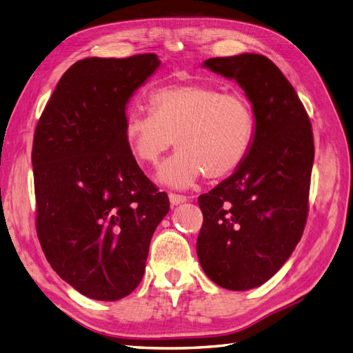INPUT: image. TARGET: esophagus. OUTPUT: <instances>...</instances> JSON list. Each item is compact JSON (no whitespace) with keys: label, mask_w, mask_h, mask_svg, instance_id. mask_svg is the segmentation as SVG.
<instances>
[{"label":"esophagus","mask_w":353,"mask_h":353,"mask_svg":"<svg viewBox=\"0 0 353 353\" xmlns=\"http://www.w3.org/2000/svg\"><path fill=\"white\" fill-rule=\"evenodd\" d=\"M168 198H170V203L173 205H179L186 201V196L185 195H180V194H174V192H170L168 194Z\"/></svg>","instance_id":"obj_1"}]
</instances>
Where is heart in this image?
Returning <instances> with one entry per match:
<instances>
[{
  "mask_svg": "<svg viewBox=\"0 0 353 353\" xmlns=\"http://www.w3.org/2000/svg\"><path fill=\"white\" fill-rule=\"evenodd\" d=\"M256 119L249 99L218 86L186 83L150 94V112L131 110L123 137L140 164L155 165L173 146L180 148L159 168V180L189 186L198 177H228L246 161L255 140Z\"/></svg>",
  "mask_w": 353,
  "mask_h": 353,
  "instance_id": "1",
  "label": "heart"
}]
</instances>
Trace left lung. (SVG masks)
<instances>
[{
	"label": "left lung",
	"mask_w": 353,
	"mask_h": 353,
	"mask_svg": "<svg viewBox=\"0 0 353 353\" xmlns=\"http://www.w3.org/2000/svg\"><path fill=\"white\" fill-rule=\"evenodd\" d=\"M204 67L234 79L256 119L246 161L198 196L196 255L216 285L246 291L265 283L291 256L309 213L313 131L303 103L276 64L256 53L210 58Z\"/></svg>",
	"instance_id": "obj_1"
}]
</instances>
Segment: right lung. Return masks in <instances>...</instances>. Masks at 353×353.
<instances>
[{
    "instance_id": "1",
    "label": "right lung",
    "mask_w": 353,
    "mask_h": 353,
    "mask_svg": "<svg viewBox=\"0 0 353 353\" xmlns=\"http://www.w3.org/2000/svg\"><path fill=\"white\" fill-rule=\"evenodd\" d=\"M159 64L155 53L77 61L34 132L41 249L61 279L94 300H121L139 286L170 210L123 137L126 103Z\"/></svg>"
}]
</instances>
